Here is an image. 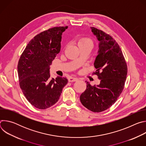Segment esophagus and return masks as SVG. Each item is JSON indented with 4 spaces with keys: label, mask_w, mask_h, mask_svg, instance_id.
<instances>
[{
    "label": "esophagus",
    "mask_w": 146,
    "mask_h": 146,
    "mask_svg": "<svg viewBox=\"0 0 146 146\" xmlns=\"http://www.w3.org/2000/svg\"><path fill=\"white\" fill-rule=\"evenodd\" d=\"M68 80L69 82H73V81H77L78 80V78H76V77H69L68 78Z\"/></svg>",
    "instance_id": "1"
}]
</instances>
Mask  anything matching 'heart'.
I'll return each instance as SVG.
<instances>
[{"instance_id": "1", "label": "heart", "mask_w": 146, "mask_h": 146, "mask_svg": "<svg viewBox=\"0 0 146 146\" xmlns=\"http://www.w3.org/2000/svg\"><path fill=\"white\" fill-rule=\"evenodd\" d=\"M78 44L80 46H87V45H92V41L89 38L86 37H81L78 40Z\"/></svg>"}]
</instances>
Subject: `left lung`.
Returning <instances> with one entry per match:
<instances>
[{"label":"left lung","mask_w":146,"mask_h":146,"mask_svg":"<svg viewBox=\"0 0 146 146\" xmlns=\"http://www.w3.org/2000/svg\"><path fill=\"white\" fill-rule=\"evenodd\" d=\"M99 41V50L94 66L100 78L99 85L92 86L87 82V88L80 97L82 105L96 113L110 108L121 95L127 75V65L122 52L114 39L109 35L91 27Z\"/></svg>","instance_id":"left-lung-1"}]
</instances>
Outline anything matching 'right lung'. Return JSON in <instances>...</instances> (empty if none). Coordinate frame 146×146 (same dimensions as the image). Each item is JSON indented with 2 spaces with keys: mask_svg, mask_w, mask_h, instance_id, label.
I'll return each mask as SVG.
<instances>
[{
  "mask_svg": "<svg viewBox=\"0 0 146 146\" xmlns=\"http://www.w3.org/2000/svg\"><path fill=\"white\" fill-rule=\"evenodd\" d=\"M68 27H55L37 35L18 61L19 86L29 102L39 109L55 104L67 84L65 77H50V66L60 51L62 35Z\"/></svg>",
  "mask_w": 146,
  "mask_h": 146,
  "instance_id": "obj_1",
  "label": "right lung"
}]
</instances>
